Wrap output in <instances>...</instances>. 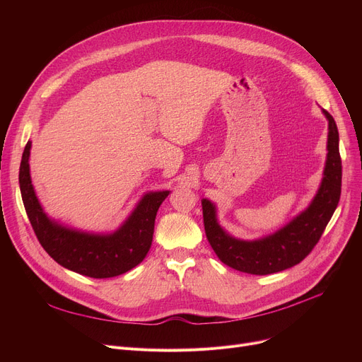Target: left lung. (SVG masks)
<instances>
[{"label":"left lung","mask_w":362,"mask_h":362,"mask_svg":"<svg viewBox=\"0 0 362 362\" xmlns=\"http://www.w3.org/2000/svg\"><path fill=\"white\" fill-rule=\"evenodd\" d=\"M329 120L327 160L318 191L308 205L281 229L257 240H242L227 233L217 221L216 205L202 199L204 227L216 255L229 267L257 276L273 274L293 267L305 258L325 232L340 199L341 160L339 154V132L330 112L322 110Z\"/></svg>","instance_id":"8db88e82"}]
</instances>
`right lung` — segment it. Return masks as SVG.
<instances>
[{"label":"right lung","mask_w":362,"mask_h":362,"mask_svg":"<svg viewBox=\"0 0 362 362\" xmlns=\"http://www.w3.org/2000/svg\"><path fill=\"white\" fill-rule=\"evenodd\" d=\"M30 146L29 141L22 156L18 183L33 232L48 255L64 269L93 279L116 277L142 262L151 248L157 211L170 192L145 194L127 220L112 233L97 235L70 229L51 220L37 201L29 168Z\"/></svg>","instance_id":"obj_1"}]
</instances>
